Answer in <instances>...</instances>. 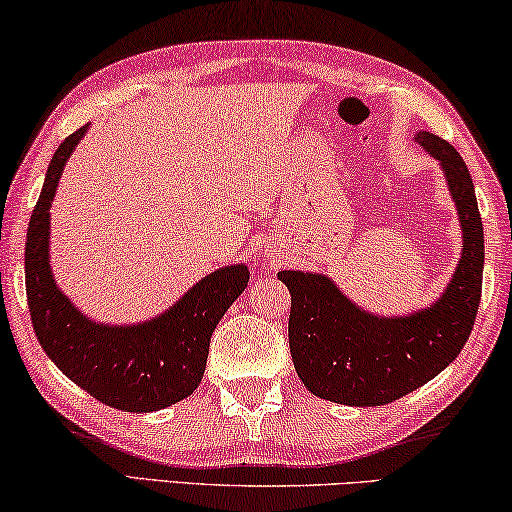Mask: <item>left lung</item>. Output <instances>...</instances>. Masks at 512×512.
Instances as JSON below:
<instances>
[{"instance_id":"left-lung-1","label":"left lung","mask_w":512,"mask_h":512,"mask_svg":"<svg viewBox=\"0 0 512 512\" xmlns=\"http://www.w3.org/2000/svg\"><path fill=\"white\" fill-rule=\"evenodd\" d=\"M414 139L442 167L462 226V256L442 297L410 316H371L316 272H279L290 290L288 343L313 396L350 407L387 405L423 387L465 348L483 290V222L460 153L432 132Z\"/></svg>"}]
</instances>
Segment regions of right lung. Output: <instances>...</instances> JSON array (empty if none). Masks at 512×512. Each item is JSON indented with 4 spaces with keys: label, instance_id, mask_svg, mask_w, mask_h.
<instances>
[{
    "label": "right lung",
    "instance_id": "add662e5",
    "mask_svg": "<svg viewBox=\"0 0 512 512\" xmlns=\"http://www.w3.org/2000/svg\"><path fill=\"white\" fill-rule=\"evenodd\" d=\"M89 125L52 155L31 212L25 245V286L31 325L45 355L77 387L123 412H155L192 396L206 371L210 336L247 288V265L210 272L160 316L137 325H102L70 304L50 267V206L70 153Z\"/></svg>",
    "mask_w": 512,
    "mask_h": 512
}]
</instances>
